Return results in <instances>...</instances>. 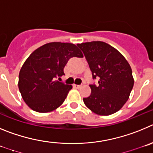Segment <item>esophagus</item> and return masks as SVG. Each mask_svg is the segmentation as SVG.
<instances>
[{"label":"esophagus","instance_id":"34e87169","mask_svg":"<svg viewBox=\"0 0 153 153\" xmlns=\"http://www.w3.org/2000/svg\"><path fill=\"white\" fill-rule=\"evenodd\" d=\"M73 86H74V88H81V87H82V85H74Z\"/></svg>","mask_w":153,"mask_h":153}]
</instances>
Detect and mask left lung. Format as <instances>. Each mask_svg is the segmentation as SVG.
<instances>
[{"mask_svg":"<svg viewBox=\"0 0 153 153\" xmlns=\"http://www.w3.org/2000/svg\"><path fill=\"white\" fill-rule=\"evenodd\" d=\"M82 49L93 79L91 93L84 97L85 105L94 113L107 116L117 112L130 97L134 80L132 69L123 56L115 48L101 41L77 44Z\"/></svg>","mask_w":153,"mask_h":153,"instance_id":"8db88e82","label":"left lung"}]
</instances>
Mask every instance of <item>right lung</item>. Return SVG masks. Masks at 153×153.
I'll return each mask as SVG.
<instances>
[{"label": "right lung", "mask_w": 153, "mask_h": 153, "mask_svg": "<svg viewBox=\"0 0 153 153\" xmlns=\"http://www.w3.org/2000/svg\"><path fill=\"white\" fill-rule=\"evenodd\" d=\"M82 58L75 44L53 42L36 49L27 58L19 74L18 87L26 104L33 111L56 110L66 98L72 86L59 82L71 58Z\"/></svg>", "instance_id": "1"}]
</instances>
